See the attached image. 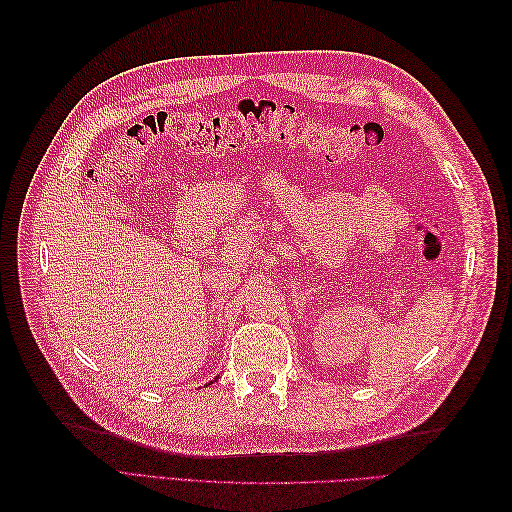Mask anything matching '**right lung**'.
<instances>
[{"mask_svg":"<svg viewBox=\"0 0 512 512\" xmlns=\"http://www.w3.org/2000/svg\"><path fill=\"white\" fill-rule=\"evenodd\" d=\"M215 380H218V378H215ZM211 384H213V382H211Z\"/></svg>","mask_w":512,"mask_h":512,"instance_id":"right-lung-1","label":"right lung"}]
</instances>
